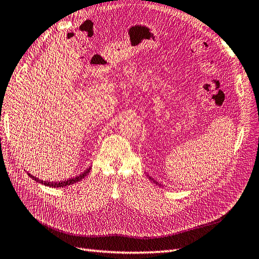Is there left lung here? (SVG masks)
I'll return each instance as SVG.
<instances>
[{
    "label": "left lung",
    "instance_id": "1",
    "mask_svg": "<svg viewBox=\"0 0 259 259\" xmlns=\"http://www.w3.org/2000/svg\"><path fill=\"white\" fill-rule=\"evenodd\" d=\"M149 178H150V180H151V181H153V178H151V177H149ZM153 182H154V181H153ZM154 183H155V182H154ZM155 184H157V183H155Z\"/></svg>",
    "mask_w": 259,
    "mask_h": 259
}]
</instances>
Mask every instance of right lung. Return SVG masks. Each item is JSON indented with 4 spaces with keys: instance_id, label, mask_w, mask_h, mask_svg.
I'll use <instances>...</instances> for the list:
<instances>
[{
    "instance_id": "add662e5",
    "label": "right lung",
    "mask_w": 259,
    "mask_h": 259,
    "mask_svg": "<svg viewBox=\"0 0 259 259\" xmlns=\"http://www.w3.org/2000/svg\"><path fill=\"white\" fill-rule=\"evenodd\" d=\"M90 170H91V167H89L88 169H86V170L84 171V173H82L81 175H78V176H76V177H73V178H70V180L62 181V182H56V183H52V182H50V183L44 182V181L38 180V178L34 177V176L30 175V174H28V175L32 178V180H35V181L38 182V183H41V184L46 185V186H50V187H63V186H69V185H72V184H75V183L79 182V181L82 180V178H84L86 175H88V174L90 173Z\"/></svg>"
}]
</instances>
